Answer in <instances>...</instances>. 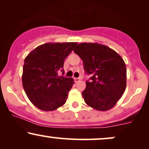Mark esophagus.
<instances>
[{"label":"esophagus","instance_id":"1","mask_svg":"<svg viewBox=\"0 0 149 149\" xmlns=\"http://www.w3.org/2000/svg\"><path fill=\"white\" fill-rule=\"evenodd\" d=\"M74 80L76 83H78V82H79L80 80V78H74Z\"/></svg>","mask_w":149,"mask_h":149}]
</instances>
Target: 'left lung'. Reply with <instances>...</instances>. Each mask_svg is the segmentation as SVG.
I'll return each instance as SVG.
<instances>
[{
  "label": "left lung",
  "instance_id": "left-lung-1",
  "mask_svg": "<svg viewBox=\"0 0 149 149\" xmlns=\"http://www.w3.org/2000/svg\"><path fill=\"white\" fill-rule=\"evenodd\" d=\"M73 52L83 60L85 73L92 76L82 92L85 103L97 111L112 109L126 88L123 59L113 49L99 43L78 44Z\"/></svg>",
  "mask_w": 149,
  "mask_h": 149
}]
</instances>
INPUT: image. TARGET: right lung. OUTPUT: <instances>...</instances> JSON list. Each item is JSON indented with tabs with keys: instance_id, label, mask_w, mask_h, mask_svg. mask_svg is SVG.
Wrapping results in <instances>:
<instances>
[{
	"instance_id": "right-lung-1",
	"label": "right lung",
	"mask_w": 149,
	"mask_h": 149,
	"mask_svg": "<svg viewBox=\"0 0 149 149\" xmlns=\"http://www.w3.org/2000/svg\"><path fill=\"white\" fill-rule=\"evenodd\" d=\"M76 42H49L32 50L24 59L22 85L31 103L40 110L54 111L65 104L74 84L73 78L64 75L65 59Z\"/></svg>"
}]
</instances>
